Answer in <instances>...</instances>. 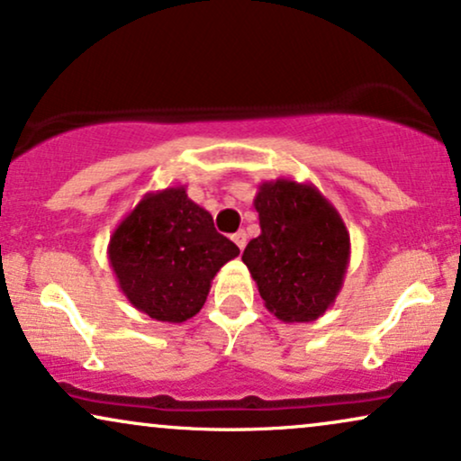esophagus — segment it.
<instances>
[{"label":"esophagus","mask_w":461,"mask_h":461,"mask_svg":"<svg viewBox=\"0 0 461 461\" xmlns=\"http://www.w3.org/2000/svg\"><path fill=\"white\" fill-rule=\"evenodd\" d=\"M232 241H235V243H237V248L241 249V252H243L245 243H248V235H245L243 230H239V232H235V235H232Z\"/></svg>","instance_id":"esophagus-1"}]
</instances>
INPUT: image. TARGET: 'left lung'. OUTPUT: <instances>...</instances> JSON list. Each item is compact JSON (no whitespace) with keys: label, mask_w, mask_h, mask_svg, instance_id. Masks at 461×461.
<instances>
[{"label":"left lung","mask_w":461,"mask_h":461,"mask_svg":"<svg viewBox=\"0 0 461 461\" xmlns=\"http://www.w3.org/2000/svg\"><path fill=\"white\" fill-rule=\"evenodd\" d=\"M260 235L241 260L265 307L285 324L313 321L343 288L351 239L340 213L313 184L279 177L254 196Z\"/></svg>","instance_id":"1"}]
</instances>
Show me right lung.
Returning a JSON list of instances; mask_svg holds the SVG:
<instances>
[{
  "instance_id": "obj_1",
  "label": "right lung",
  "mask_w": 461,
  "mask_h": 461,
  "mask_svg": "<svg viewBox=\"0 0 461 461\" xmlns=\"http://www.w3.org/2000/svg\"><path fill=\"white\" fill-rule=\"evenodd\" d=\"M237 256V245L213 229L212 213L190 201L184 186L143 194L107 243L127 301L169 324L199 313L216 273Z\"/></svg>"
}]
</instances>
